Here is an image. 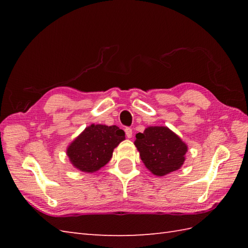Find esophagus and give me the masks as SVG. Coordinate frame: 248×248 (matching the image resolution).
I'll return each instance as SVG.
<instances>
[{
	"mask_svg": "<svg viewBox=\"0 0 248 248\" xmlns=\"http://www.w3.org/2000/svg\"><path fill=\"white\" fill-rule=\"evenodd\" d=\"M124 132H125V136H127L128 139L132 138V134H133L132 129H131V128H125V129H124Z\"/></svg>",
	"mask_w": 248,
	"mask_h": 248,
	"instance_id": "obj_1",
	"label": "esophagus"
}]
</instances>
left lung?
Listing matches in <instances>:
<instances>
[{
    "instance_id": "obj_1",
    "label": "left lung",
    "mask_w": 248,
    "mask_h": 248,
    "mask_svg": "<svg viewBox=\"0 0 248 248\" xmlns=\"http://www.w3.org/2000/svg\"><path fill=\"white\" fill-rule=\"evenodd\" d=\"M141 161L155 176H165L181 167L187 147L166 127H149L134 141Z\"/></svg>"
}]
</instances>
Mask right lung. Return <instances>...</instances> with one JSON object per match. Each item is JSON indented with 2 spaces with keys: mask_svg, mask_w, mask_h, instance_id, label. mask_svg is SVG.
Returning <instances> with one entry per match:
<instances>
[{
  "mask_svg": "<svg viewBox=\"0 0 248 248\" xmlns=\"http://www.w3.org/2000/svg\"><path fill=\"white\" fill-rule=\"evenodd\" d=\"M124 140V130L116 125L92 124L72 141L67 155L78 170L93 172L107 164L114 148Z\"/></svg>",
  "mask_w": 248,
  "mask_h": 248,
  "instance_id": "obj_1",
  "label": "right lung"
}]
</instances>
